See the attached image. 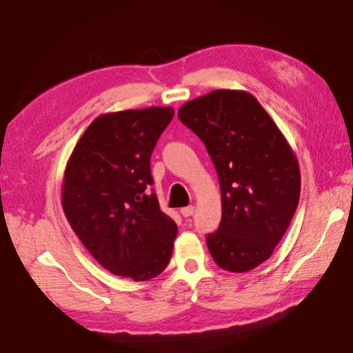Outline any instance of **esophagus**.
Segmentation results:
<instances>
[{"label":"esophagus","mask_w":353,"mask_h":353,"mask_svg":"<svg viewBox=\"0 0 353 353\" xmlns=\"http://www.w3.org/2000/svg\"><path fill=\"white\" fill-rule=\"evenodd\" d=\"M181 214L183 216V217H190V216H193L194 214V207H185V208H182L181 210Z\"/></svg>","instance_id":"34e87169"}]
</instances>
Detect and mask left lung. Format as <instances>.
Segmentation results:
<instances>
[{"instance_id": "1", "label": "left lung", "mask_w": 353, "mask_h": 353, "mask_svg": "<svg viewBox=\"0 0 353 353\" xmlns=\"http://www.w3.org/2000/svg\"><path fill=\"white\" fill-rule=\"evenodd\" d=\"M221 183L222 217L207 245L217 265L243 273L270 258L298 207L301 172L290 143L252 94L216 89L179 108Z\"/></svg>"}]
</instances>
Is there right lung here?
I'll return each mask as SVG.
<instances>
[{
	"label": "right lung",
	"mask_w": 353,
	"mask_h": 353,
	"mask_svg": "<svg viewBox=\"0 0 353 353\" xmlns=\"http://www.w3.org/2000/svg\"><path fill=\"white\" fill-rule=\"evenodd\" d=\"M172 115L171 106L101 114L66 163L63 211L88 252L112 274L148 281L171 259L177 225L148 188L151 152Z\"/></svg>",
	"instance_id": "add662e5"
}]
</instances>
